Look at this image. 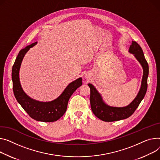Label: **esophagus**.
Returning <instances> with one entry per match:
<instances>
[{
  "label": "esophagus",
  "instance_id": "esophagus-1",
  "mask_svg": "<svg viewBox=\"0 0 160 160\" xmlns=\"http://www.w3.org/2000/svg\"><path fill=\"white\" fill-rule=\"evenodd\" d=\"M86 78H89V77H88V75H87V74H86Z\"/></svg>",
  "mask_w": 160,
  "mask_h": 160
}]
</instances>
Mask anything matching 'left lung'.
Wrapping results in <instances>:
<instances>
[{
	"label": "left lung",
	"mask_w": 160,
	"mask_h": 160,
	"mask_svg": "<svg viewBox=\"0 0 160 160\" xmlns=\"http://www.w3.org/2000/svg\"><path fill=\"white\" fill-rule=\"evenodd\" d=\"M129 52L134 55L138 61L140 63L143 70L140 89L134 100L129 105L123 108L111 107L104 103L102 96L92 85L88 83V86L91 90L90 103L92 111L97 118L104 122H114L129 118L134 112L146 94L148 65L145 58L143 50L137 42L132 41Z\"/></svg>",
	"instance_id": "left-lung-1"
}]
</instances>
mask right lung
Wrapping results in <instances>:
<instances>
[{"instance_id": "add662e5", "label": "right lung", "mask_w": 160, "mask_h": 160, "mask_svg": "<svg viewBox=\"0 0 160 160\" xmlns=\"http://www.w3.org/2000/svg\"><path fill=\"white\" fill-rule=\"evenodd\" d=\"M37 43L36 42L21 49L18 54L12 68L13 90L16 100L31 118L39 122H55L66 112L71 96L82 85V78L70 83L59 97L52 101L42 102L29 97L21 87L19 80V70L26 53Z\"/></svg>"}]
</instances>
